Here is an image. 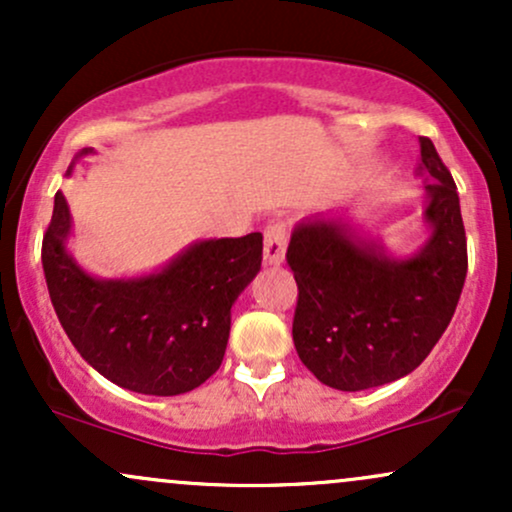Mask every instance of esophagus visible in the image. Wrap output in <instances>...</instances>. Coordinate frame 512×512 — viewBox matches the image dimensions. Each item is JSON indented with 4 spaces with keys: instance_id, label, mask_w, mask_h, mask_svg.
<instances>
[{
    "instance_id": "esophagus-1",
    "label": "esophagus",
    "mask_w": 512,
    "mask_h": 512,
    "mask_svg": "<svg viewBox=\"0 0 512 512\" xmlns=\"http://www.w3.org/2000/svg\"><path fill=\"white\" fill-rule=\"evenodd\" d=\"M286 243H289V226L284 221H272L264 231V262L281 264L286 257Z\"/></svg>"
}]
</instances>
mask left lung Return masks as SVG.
I'll list each match as a JSON object with an SVG mask.
<instances>
[{
    "mask_svg": "<svg viewBox=\"0 0 512 512\" xmlns=\"http://www.w3.org/2000/svg\"><path fill=\"white\" fill-rule=\"evenodd\" d=\"M431 238L392 260L342 221L305 219L286 260L298 284L293 344L305 368L334 390L387 385L419 368L448 330L467 276V236L455 180L428 137L419 139Z\"/></svg>",
    "mask_w": 512,
    "mask_h": 512,
    "instance_id": "1",
    "label": "left lung"
}]
</instances>
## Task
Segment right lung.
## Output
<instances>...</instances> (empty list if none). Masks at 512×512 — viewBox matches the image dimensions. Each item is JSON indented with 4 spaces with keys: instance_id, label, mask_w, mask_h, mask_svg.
<instances>
[{
    "instance_id": "right-lung-1",
    "label": "right lung",
    "mask_w": 512,
    "mask_h": 512,
    "mask_svg": "<svg viewBox=\"0 0 512 512\" xmlns=\"http://www.w3.org/2000/svg\"><path fill=\"white\" fill-rule=\"evenodd\" d=\"M69 231L72 214L57 192L43 236L45 281L60 325L88 366L125 390L156 397L195 390L219 370L233 303L260 272L262 233L202 240L139 279H96L67 252Z\"/></svg>"
}]
</instances>
